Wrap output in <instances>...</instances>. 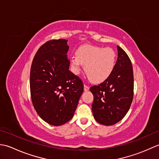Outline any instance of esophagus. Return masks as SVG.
Segmentation results:
<instances>
[{
  "label": "esophagus",
  "mask_w": 159,
  "mask_h": 159,
  "mask_svg": "<svg viewBox=\"0 0 159 159\" xmlns=\"http://www.w3.org/2000/svg\"><path fill=\"white\" fill-rule=\"evenodd\" d=\"M89 86H87V85H84V90L85 91H88L89 90Z\"/></svg>",
  "instance_id": "obj_1"
}]
</instances>
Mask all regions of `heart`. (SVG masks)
Returning a JSON list of instances; mask_svg holds the SVG:
<instances>
[{"label": "heart", "mask_w": 159, "mask_h": 159, "mask_svg": "<svg viewBox=\"0 0 159 159\" xmlns=\"http://www.w3.org/2000/svg\"><path fill=\"white\" fill-rule=\"evenodd\" d=\"M74 74H79L81 65L89 79L94 83H101L113 72L116 63V54L111 48L84 45L79 47L70 60Z\"/></svg>", "instance_id": "b5f03b06"}]
</instances>
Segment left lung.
<instances>
[{
	"mask_svg": "<svg viewBox=\"0 0 159 159\" xmlns=\"http://www.w3.org/2000/svg\"><path fill=\"white\" fill-rule=\"evenodd\" d=\"M118 57L113 72L104 81L90 87L93 95L92 112L98 122L111 126L117 123L130 109L133 99L134 78L131 61L117 46Z\"/></svg>",
	"mask_w": 159,
	"mask_h": 159,
	"instance_id": "1",
	"label": "left lung"
}]
</instances>
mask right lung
I'll return each mask as SVG.
<instances>
[{
    "label": "right lung",
    "mask_w": 159,
    "mask_h": 159,
    "mask_svg": "<svg viewBox=\"0 0 159 159\" xmlns=\"http://www.w3.org/2000/svg\"><path fill=\"white\" fill-rule=\"evenodd\" d=\"M64 39H50L39 47L30 72V90L36 112L46 122L61 126L72 119L84 87L69 70Z\"/></svg>",
    "instance_id": "right-lung-1"
}]
</instances>
